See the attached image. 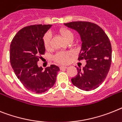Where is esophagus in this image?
I'll return each instance as SVG.
<instances>
[{
  "label": "esophagus",
  "mask_w": 122,
  "mask_h": 122,
  "mask_svg": "<svg viewBox=\"0 0 122 122\" xmlns=\"http://www.w3.org/2000/svg\"><path fill=\"white\" fill-rule=\"evenodd\" d=\"M67 66H60V69H67Z\"/></svg>",
  "instance_id": "1"
}]
</instances>
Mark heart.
Listing matches in <instances>:
<instances>
[{"label": "heart", "instance_id": "heart-1", "mask_svg": "<svg viewBox=\"0 0 122 122\" xmlns=\"http://www.w3.org/2000/svg\"><path fill=\"white\" fill-rule=\"evenodd\" d=\"M59 33L63 38L66 41H68L70 40H73L74 34L70 30L66 28H62L59 30ZM51 35L49 32L46 33L43 36V44L46 50H49L51 47ZM71 53L67 51H59L54 56L53 59L56 62L58 63H66L68 62L69 59V56Z\"/></svg>", "mask_w": 122, "mask_h": 122}]
</instances>
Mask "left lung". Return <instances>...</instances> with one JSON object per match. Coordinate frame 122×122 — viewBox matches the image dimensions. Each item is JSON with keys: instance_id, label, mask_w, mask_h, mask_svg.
<instances>
[{"instance_id": "obj_1", "label": "left lung", "mask_w": 122, "mask_h": 122, "mask_svg": "<svg viewBox=\"0 0 122 122\" xmlns=\"http://www.w3.org/2000/svg\"><path fill=\"white\" fill-rule=\"evenodd\" d=\"M64 25L79 33L82 47L78 60L85 59L82 70L77 67V74L71 79L76 87L86 91L96 89L106 78L112 62V46L105 31L89 21H72Z\"/></svg>"}]
</instances>
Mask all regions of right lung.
Listing matches in <instances>:
<instances>
[{
	"mask_svg": "<svg viewBox=\"0 0 122 122\" xmlns=\"http://www.w3.org/2000/svg\"><path fill=\"white\" fill-rule=\"evenodd\" d=\"M51 25L25 26L17 32L10 46V61L15 75L29 91L41 94L54 86L59 67L52 64L45 70L38 66L44 55V35Z\"/></svg>",
	"mask_w": 122,
	"mask_h": 122,
	"instance_id": "obj_1",
	"label": "right lung"
}]
</instances>
